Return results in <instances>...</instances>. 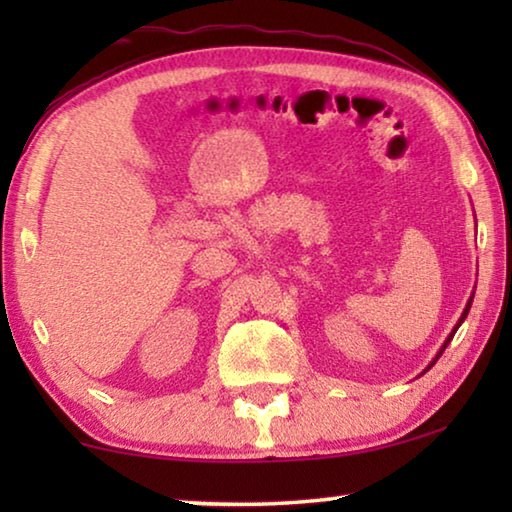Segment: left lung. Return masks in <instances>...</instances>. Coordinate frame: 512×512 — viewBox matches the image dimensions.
Here are the masks:
<instances>
[{"label":"left lung","instance_id":"obj_1","mask_svg":"<svg viewBox=\"0 0 512 512\" xmlns=\"http://www.w3.org/2000/svg\"><path fill=\"white\" fill-rule=\"evenodd\" d=\"M472 298H474V296H472ZM472 298H470V300H467V305H465V309H463V316H461V318H458V323H456V327L452 329V334H449V336H447V341L443 343V348H440V352L436 354V359H433V361L429 363V368L433 366V363H436V361H438V357H440V354H443V352H445V348H447V345H449V341H452V339H454L456 329H458V327H461V323H463V320L467 318V311H470V307H472ZM429 368H427V370H429Z\"/></svg>","mask_w":512,"mask_h":512}]
</instances>
